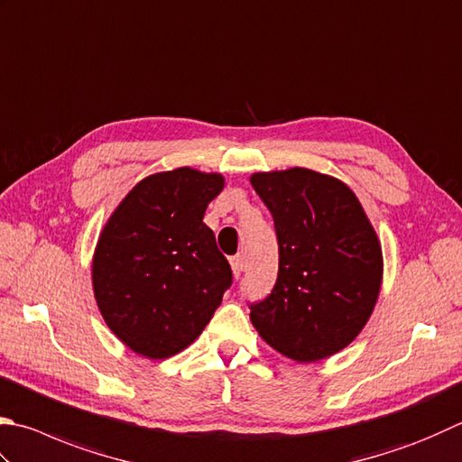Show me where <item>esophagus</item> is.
Here are the masks:
<instances>
[{
	"instance_id": "obj_1",
	"label": "esophagus",
	"mask_w": 462,
	"mask_h": 462,
	"mask_svg": "<svg viewBox=\"0 0 462 462\" xmlns=\"http://www.w3.org/2000/svg\"><path fill=\"white\" fill-rule=\"evenodd\" d=\"M231 269H233L235 280H239L241 273H243V259L241 257H233L231 259Z\"/></svg>"
}]
</instances>
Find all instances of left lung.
Here are the masks:
<instances>
[{"label": "left lung", "mask_w": 462, "mask_h": 462, "mask_svg": "<svg viewBox=\"0 0 462 462\" xmlns=\"http://www.w3.org/2000/svg\"><path fill=\"white\" fill-rule=\"evenodd\" d=\"M251 187L273 215L280 272L251 306L265 344L300 364L350 346L376 308L384 259L354 190L332 175L291 167L254 172Z\"/></svg>", "instance_id": "1"}]
</instances>
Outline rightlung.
Instances as JSON below:
<instances>
[{"label":"right lung","mask_w":462,"mask_h":462,"mask_svg":"<svg viewBox=\"0 0 462 462\" xmlns=\"http://www.w3.org/2000/svg\"><path fill=\"white\" fill-rule=\"evenodd\" d=\"M223 187L221 172H154L104 223L92 255L94 300L134 354L164 360L182 352L219 308L231 267L203 217Z\"/></svg>","instance_id":"obj_1"}]
</instances>
